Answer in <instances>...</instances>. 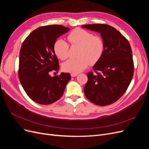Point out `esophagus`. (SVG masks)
<instances>
[{"label": "esophagus", "mask_w": 149, "mask_h": 149, "mask_svg": "<svg viewBox=\"0 0 149 149\" xmlns=\"http://www.w3.org/2000/svg\"><path fill=\"white\" fill-rule=\"evenodd\" d=\"M71 77H76V76H78V74H73V73H71Z\"/></svg>", "instance_id": "1"}]
</instances>
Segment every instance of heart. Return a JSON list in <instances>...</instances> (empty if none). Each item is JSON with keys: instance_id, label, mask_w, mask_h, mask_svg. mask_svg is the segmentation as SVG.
Segmentation results:
<instances>
[{"instance_id": "heart-1", "label": "heart", "mask_w": 149, "mask_h": 149, "mask_svg": "<svg viewBox=\"0 0 149 149\" xmlns=\"http://www.w3.org/2000/svg\"><path fill=\"white\" fill-rule=\"evenodd\" d=\"M72 46L79 47L77 59H70L65 62L62 69L70 73L78 74L89 65H94L100 61L105 51V43L100 36L83 29L77 28L68 35ZM69 45L65 40L58 39L53 46L54 52L60 60H66L68 56Z\"/></svg>"}]
</instances>
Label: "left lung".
Instances as JSON below:
<instances>
[{
    "mask_svg": "<svg viewBox=\"0 0 149 149\" xmlns=\"http://www.w3.org/2000/svg\"><path fill=\"white\" fill-rule=\"evenodd\" d=\"M82 27L100 33L105 43L101 59L88 73L84 88L86 97L98 106H107L120 99L127 89L134 75V61L130 43L113 26L89 24Z\"/></svg>",
    "mask_w": 149,
    "mask_h": 149,
    "instance_id": "8db88e82",
    "label": "left lung"
}]
</instances>
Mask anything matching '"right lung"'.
Listing matches in <instances>:
<instances>
[{
    "label": "right lung",
    "mask_w": 149,
    "mask_h": 149,
    "mask_svg": "<svg viewBox=\"0 0 149 149\" xmlns=\"http://www.w3.org/2000/svg\"><path fill=\"white\" fill-rule=\"evenodd\" d=\"M70 30L61 25L42 26L33 30L22 45L19 78L29 97L40 104H50L60 100L71 79L70 73L52 77L49 73L60 68L54 52L56 39Z\"/></svg>",
    "instance_id": "1"
}]
</instances>
